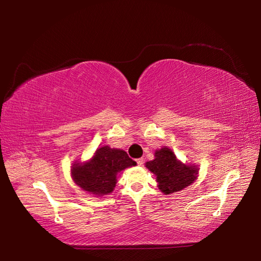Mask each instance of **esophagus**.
<instances>
[{
    "label": "esophagus",
    "mask_w": 261,
    "mask_h": 261,
    "mask_svg": "<svg viewBox=\"0 0 261 261\" xmlns=\"http://www.w3.org/2000/svg\"><path fill=\"white\" fill-rule=\"evenodd\" d=\"M136 162H137V165H138V166H143V163H144V159H143V158L137 159Z\"/></svg>",
    "instance_id": "obj_1"
}]
</instances>
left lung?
<instances>
[{
  "label": "left lung",
  "instance_id": "obj_1",
  "mask_svg": "<svg viewBox=\"0 0 261 261\" xmlns=\"http://www.w3.org/2000/svg\"><path fill=\"white\" fill-rule=\"evenodd\" d=\"M145 167L155 175L158 188L165 194L182 191L191 185L199 174L198 165L183 163L173 149L167 146L156 149L153 160L145 163Z\"/></svg>",
  "mask_w": 261,
  "mask_h": 261
}]
</instances>
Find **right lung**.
Returning <instances> with one entry per match:
<instances>
[{"label":"right lung","instance_id":"1","mask_svg":"<svg viewBox=\"0 0 261 261\" xmlns=\"http://www.w3.org/2000/svg\"><path fill=\"white\" fill-rule=\"evenodd\" d=\"M136 165L125 151L103 145L87 161L72 163L71 177L84 191L93 197H103L114 191L118 174Z\"/></svg>","mask_w":261,"mask_h":261}]
</instances>
